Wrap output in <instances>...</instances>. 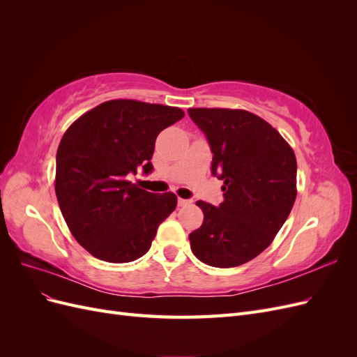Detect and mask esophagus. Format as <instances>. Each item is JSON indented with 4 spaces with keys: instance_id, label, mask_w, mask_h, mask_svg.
<instances>
[{
    "instance_id": "esophagus-1",
    "label": "esophagus",
    "mask_w": 357,
    "mask_h": 357,
    "mask_svg": "<svg viewBox=\"0 0 357 357\" xmlns=\"http://www.w3.org/2000/svg\"><path fill=\"white\" fill-rule=\"evenodd\" d=\"M192 201L190 199H183V198H178V207H186V205H190Z\"/></svg>"
}]
</instances>
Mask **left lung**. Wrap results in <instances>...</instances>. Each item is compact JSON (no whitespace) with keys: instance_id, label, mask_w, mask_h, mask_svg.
<instances>
[{"instance_id":"obj_1","label":"left lung","mask_w":357,"mask_h":357,"mask_svg":"<svg viewBox=\"0 0 357 357\" xmlns=\"http://www.w3.org/2000/svg\"><path fill=\"white\" fill-rule=\"evenodd\" d=\"M207 137L213 176L223 180L219 207L198 201L204 222L189 235L201 262L232 268L273 243L296 198V158L268 122L245 110L189 109Z\"/></svg>"}]
</instances>
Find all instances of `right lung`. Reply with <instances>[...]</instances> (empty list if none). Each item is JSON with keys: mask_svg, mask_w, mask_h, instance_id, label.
<instances>
[{"mask_svg": "<svg viewBox=\"0 0 357 357\" xmlns=\"http://www.w3.org/2000/svg\"><path fill=\"white\" fill-rule=\"evenodd\" d=\"M183 116L177 107L113 100L80 116L63 134L56 198L73 236L96 259L125 264L142 257L176 210L174 193L139 189L128 176L152 172L156 137Z\"/></svg>", "mask_w": 357, "mask_h": 357, "instance_id": "right-lung-1", "label": "right lung"}]
</instances>
